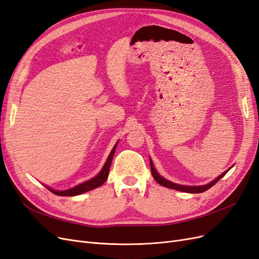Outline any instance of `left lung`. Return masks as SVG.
<instances>
[{
    "instance_id": "left-lung-1",
    "label": "left lung",
    "mask_w": 259,
    "mask_h": 259,
    "mask_svg": "<svg viewBox=\"0 0 259 259\" xmlns=\"http://www.w3.org/2000/svg\"><path fill=\"white\" fill-rule=\"evenodd\" d=\"M150 166H151V172H152V176L154 178V180L160 184L163 185L165 187H168V189H172V190H177V191H180V192H184V193H194V194H197V193H203L206 192L207 190H209L210 187H212L213 185H214L218 181H220L223 177H224L228 171H229V168L228 170H226L225 172H223L222 175H220L217 179L213 180L212 182L208 183V184H204V185H199V186H189V185H181V184H177V183H174L171 181H168L166 179H164V178L162 176H159L158 172L156 171V169L153 165V162L152 159L150 158Z\"/></svg>"
}]
</instances>
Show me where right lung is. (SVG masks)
Masks as SVG:
<instances>
[{"mask_svg":"<svg viewBox=\"0 0 259 259\" xmlns=\"http://www.w3.org/2000/svg\"><path fill=\"white\" fill-rule=\"evenodd\" d=\"M117 145H118V142H117V144H115V146L111 150V152H110L108 158H107L104 167L102 168V170L99 172V175L95 176L94 178H92L91 180L85 181V182H83L81 184H78L77 186L73 187V189L65 190V191H56V190L50 189V187H48V186H46V187L50 192H52L53 194H56V195H59V196H76V195L83 194L85 192L94 190V189H96V187L101 186L107 180V178H108L109 168H110V165H111V162H112L113 154H114L115 148H117Z\"/></svg>","mask_w":259,"mask_h":259,"instance_id":"obj_1","label":"right lung"}]
</instances>
